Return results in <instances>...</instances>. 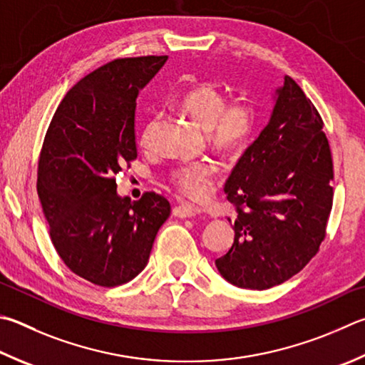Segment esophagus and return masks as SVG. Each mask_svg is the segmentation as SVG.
I'll list each match as a JSON object with an SVG mask.
<instances>
[{"instance_id": "obj_1", "label": "esophagus", "mask_w": 365, "mask_h": 365, "mask_svg": "<svg viewBox=\"0 0 365 365\" xmlns=\"http://www.w3.org/2000/svg\"><path fill=\"white\" fill-rule=\"evenodd\" d=\"M197 212L200 210L190 204H180V205H175V207L172 209V214L178 218H191V217H195Z\"/></svg>"}]
</instances>
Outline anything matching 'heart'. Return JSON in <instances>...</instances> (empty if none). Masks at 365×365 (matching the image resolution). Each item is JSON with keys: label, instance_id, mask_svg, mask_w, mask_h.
<instances>
[{"label": "heart", "instance_id": "heart-1", "mask_svg": "<svg viewBox=\"0 0 365 365\" xmlns=\"http://www.w3.org/2000/svg\"><path fill=\"white\" fill-rule=\"evenodd\" d=\"M178 107L185 115L205 129L212 147L225 155H240L246 150L255 129L257 113L247 98L227 102L223 91L214 84H200L183 92ZM158 119L145 121L140 130V143L150 147ZM217 177L215 163L202 160L177 165L170 172V182L190 200L205 201L214 190Z\"/></svg>", "mask_w": 365, "mask_h": 365}]
</instances>
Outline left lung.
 I'll list each match as a JSON object with an SVG mask.
<instances>
[{"instance_id": "obj_1", "label": "left lung", "mask_w": 365, "mask_h": 365, "mask_svg": "<svg viewBox=\"0 0 365 365\" xmlns=\"http://www.w3.org/2000/svg\"><path fill=\"white\" fill-rule=\"evenodd\" d=\"M225 183L236 205L235 242L215 264L228 282L264 290L307 267L326 237L334 164L321 115L292 78Z\"/></svg>"}]
</instances>
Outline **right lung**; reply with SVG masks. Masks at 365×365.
I'll return each instance as SVG.
<instances>
[{
	"label": "right lung",
	"instance_id": "right-lung-1",
	"mask_svg": "<svg viewBox=\"0 0 365 365\" xmlns=\"http://www.w3.org/2000/svg\"><path fill=\"white\" fill-rule=\"evenodd\" d=\"M168 56L116 58L67 92L46 132L38 196L63 263L102 287L129 282L147 267L170 204L147 191L118 196L115 175L137 158L135 107Z\"/></svg>",
	"mask_w": 365,
	"mask_h": 365
}]
</instances>
